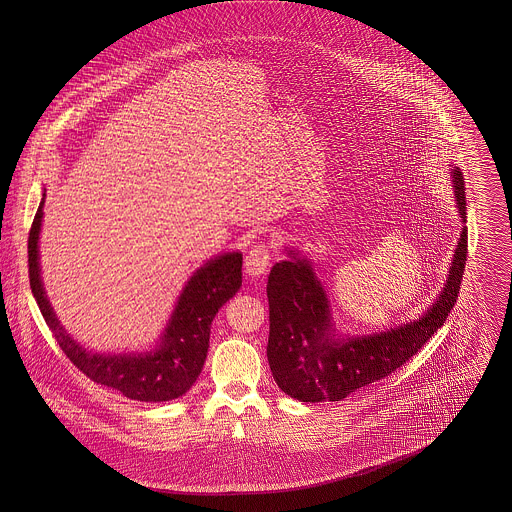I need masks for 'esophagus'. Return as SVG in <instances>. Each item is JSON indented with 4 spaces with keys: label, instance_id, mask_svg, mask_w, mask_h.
<instances>
[{
    "label": "esophagus",
    "instance_id": "obj_1",
    "mask_svg": "<svg viewBox=\"0 0 512 512\" xmlns=\"http://www.w3.org/2000/svg\"><path fill=\"white\" fill-rule=\"evenodd\" d=\"M272 259V249L270 245L257 244L253 245L247 255H245V272L251 278H259L267 272L268 265Z\"/></svg>",
    "mask_w": 512,
    "mask_h": 512
}]
</instances>
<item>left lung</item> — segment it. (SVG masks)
I'll use <instances>...</instances> for the list:
<instances>
[{
  "label": "left lung",
  "instance_id": "1",
  "mask_svg": "<svg viewBox=\"0 0 512 512\" xmlns=\"http://www.w3.org/2000/svg\"><path fill=\"white\" fill-rule=\"evenodd\" d=\"M455 197L466 222V192L461 169H453ZM468 230L463 226L445 288L432 307L413 322L388 332L336 338L330 303L313 265L288 251L268 274L270 311L267 357L278 388L305 403L341 401L349 393L390 376L434 336L457 303L463 280Z\"/></svg>",
  "mask_w": 512,
  "mask_h": 512
}]
</instances>
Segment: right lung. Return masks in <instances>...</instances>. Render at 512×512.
Listing matches in <instances>:
<instances>
[{
  "label": "right lung",
  "instance_id": "add662e5",
  "mask_svg": "<svg viewBox=\"0 0 512 512\" xmlns=\"http://www.w3.org/2000/svg\"><path fill=\"white\" fill-rule=\"evenodd\" d=\"M44 197L28 234V278L34 299L63 353L96 384L121 391L134 401H171L194 386L207 359L211 322L242 286V253H224L194 272L180 293L155 351L144 355H101L86 351L59 324L42 286L38 238Z\"/></svg>",
  "mask_w": 512,
  "mask_h": 512
}]
</instances>
